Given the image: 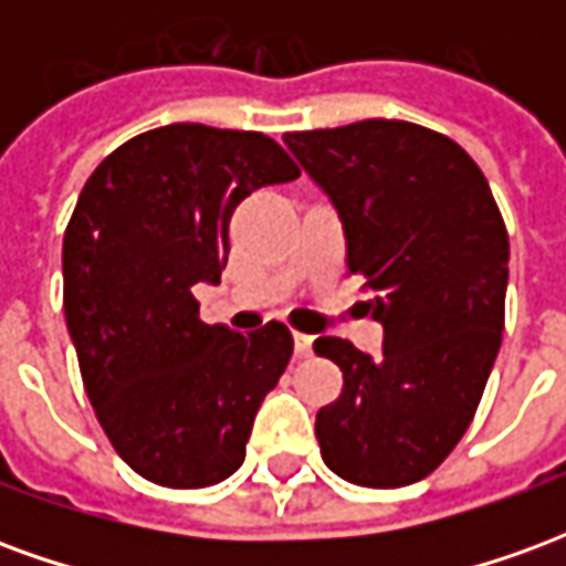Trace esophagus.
<instances>
[{"mask_svg":"<svg viewBox=\"0 0 566 566\" xmlns=\"http://www.w3.org/2000/svg\"><path fill=\"white\" fill-rule=\"evenodd\" d=\"M312 345H315V336H308V333H294L296 355H300V357L312 355Z\"/></svg>","mask_w":566,"mask_h":566,"instance_id":"34e87169","label":"esophagus"}]
</instances>
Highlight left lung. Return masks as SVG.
Listing matches in <instances>:
<instances>
[{
    "instance_id": "8db88e82",
    "label": "left lung",
    "mask_w": 566,
    "mask_h": 566,
    "mask_svg": "<svg viewBox=\"0 0 566 566\" xmlns=\"http://www.w3.org/2000/svg\"><path fill=\"white\" fill-rule=\"evenodd\" d=\"M284 145L339 211L348 272L385 327L376 360L315 339L343 369V394L315 418L321 458L352 485H412L461 442L500 352L503 214L473 157L409 120L284 133Z\"/></svg>"
}]
</instances>
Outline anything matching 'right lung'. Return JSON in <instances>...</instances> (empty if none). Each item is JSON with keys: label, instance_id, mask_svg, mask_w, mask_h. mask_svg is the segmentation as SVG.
Masks as SVG:
<instances>
[{"label": "right lung", "instance_id": "1", "mask_svg": "<svg viewBox=\"0 0 566 566\" xmlns=\"http://www.w3.org/2000/svg\"><path fill=\"white\" fill-rule=\"evenodd\" d=\"M296 175L263 133L169 124L112 150L81 190L63 235L66 327L105 437L154 485H218L245 461L294 336L282 321L206 324L193 284L221 282L235 206Z\"/></svg>", "mask_w": 566, "mask_h": 566}]
</instances>
